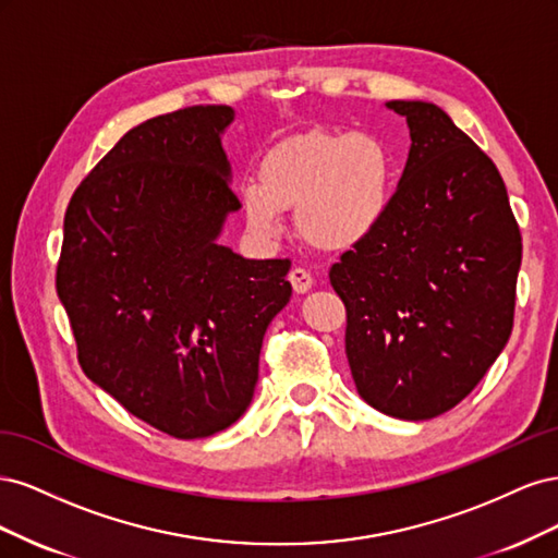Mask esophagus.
<instances>
[{
	"label": "esophagus",
	"instance_id": "34e87169",
	"mask_svg": "<svg viewBox=\"0 0 558 558\" xmlns=\"http://www.w3.org/2000/svg\"><path fill=\"white\" fill-rule=\"evenodd\" d=\"M289 281H291V286L295 289V293H307L312 286H314V279H312V275L307 272V269H302V267H293L291 272H289Z\"/></svg>",
	"mask_w": 558,
	"mask_h": 558
}]
</instances>
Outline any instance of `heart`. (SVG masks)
<instances>
[{"mask_svg":"<svg viewBox=\"0 0 558 558\" xmlns=\"http://www.w3.org/2000/svg\"><path fill=\"white\" fill-rule=\"evenodd\" d=\"M393 158L363 132H305L265 156L260 179L242 189L248 228L277 240L283 211L310 246L344 253L373 238L391 209Z\"/></svg>","mask_w":558,"mask_h":558,"instance_id":"1","label":"heart"}]
</instances>
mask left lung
Masks as SVG:
<instances>
[{"label":"left lung","instance_id":"8db88e82","mask_svg":"<svg viewBox=\"0 0 558 558\" xmlns=\"http://www.w3.org/2000/svg\"><path fill=\"white\" fill-rule=\"evenodd\" d=\"M386 109L408 121V165L384 223L330 267V283L359 396L424 421L459 404L508 344L521 234L496 165L440 107Z\"/></svg>","mask_w":558,"mask_h":558}]
</instances>
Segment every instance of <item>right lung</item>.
<instances>
[{
    "instance_id": "add662e5",
    "label": "right lung",
    "mask_w": 558,
    "mask_h": 558,
    "mask_svg": "<svg viewBox=\"0 0 558 558\" xmlns=\"http://www.w3.org/2000/svg\"><path fill=\"white\" fill-rule=\"evenodd\" d=\"M232 121L211 105L132 128L64 214L56 286L83 373L179 440L246 412L265 330L293 293L291 260L218 242L242 207L221 144Z\"/></svg>"
}]
</instances>
